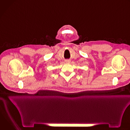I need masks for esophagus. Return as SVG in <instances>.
<instances>
[{
    "label": "esophagus",
    "instance_id": "esophagus-1",
    "mask_svg": "<svg viewBox=\"0 0 130 130\" xmlns=\"http://www.w3.org/2000/svg\"><path fill=\"white\" fill-rule=\"evenodd\" d=\"M66 62H67V63H69V62H70V61H69V60H66Z\"/></svg>",
    "mask_w": 130,
    "mask_h": 130
}]
</instances>
